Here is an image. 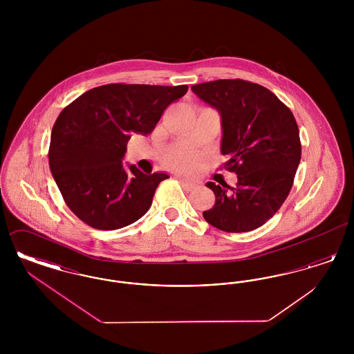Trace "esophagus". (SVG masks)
I'll list each match as a JSON object with an SVG mask.
<instances>
[{"mask_svg":"<svg viewBox=\"0 0 354 354\" xmlns=\"http://www.w3.org/2000/svg\"><path fill=\"white\" fill-rule=\"evenodd\" d=\"M179 182L182 183V185L185 187L187 191H191V189H194V188L196 187V183H195V182H191V180L185 179V178H180V179H179Z\"/></svg>","mask_w":354,"mask_h":354,"instance_id":"esophagus-1","label":"esophagus"}]
</instances>
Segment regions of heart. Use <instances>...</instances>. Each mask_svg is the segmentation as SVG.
I'll use <instances>...</instances> for the list:
<instances>
[{"label":"heart","mask_w":354,"mask_h":354,"mask_svg":"<svg viewBox=\"0 0 354 354\" xmlns=\"http://www.w3.org/2000/svg\"><path fill=\"white\" fill-rule=\"evenodd\" d=\"M201 162V158L196 152L191 150H176V151L169 152L165 156L163 163L169 166L171 169H180V171H187V169H195Z\"/></svg>","instance_id":"heart-1"}]
</instances>
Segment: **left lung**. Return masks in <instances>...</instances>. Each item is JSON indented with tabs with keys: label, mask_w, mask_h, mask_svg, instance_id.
<instances>
[{
	"label": "left lung",
	"mask_w": 354,
	"mask_h": 354,
	"mask_svg": "<svg viewBox=\"0 0 354 354\" xmlns=\"http://www.w3.org/2000/svg\"><path fill=\"white\" fill-rule=\"evenodd\" d=\"M191 90L221 118L224 165L236 172V187L208 182L216 196L203 212L225 232L261 227L286 202L301 159L300 133L292 111L270 90L243 80H218Z\"/></svg>",
	"instance_id": "obj_1"
}]
</instances>
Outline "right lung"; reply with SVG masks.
Returning <instances> with one entry per match:
<instances>
[{"mask_svg": "<svg viewBox=\"0 0 354 354\" xmlns=\"http://www.w3.org/2000/svg\"><path fill=\"white\" fill-rule=\"evenodd\" d=\"M188 86L103 84L66 106L51 130L49 166L64 201L87 225L110 231L140 219L165 172L122 160L131 135L151 134Z\"/></svg>", "mask_w": 354, "mask_h": 354, "instance_id": "add662e5", "label": "right lung"}]
</instances>
